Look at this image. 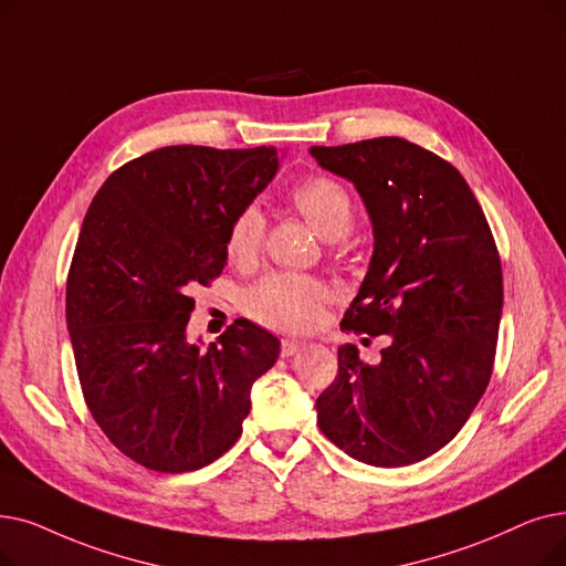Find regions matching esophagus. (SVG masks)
Here are the masks:
<instances>
[{
    "label": "esophagus",
    "instance_id": "1",
    "mask_svg": "<svg viewBox=\"0 0 566 566\" xmlns=\"http://www.w3.org/2000/svg\"><path fill=\"white\" fill-rule=\"evenodd\" d=\"M305 347H307V342H303V339H293V337L282 339V356L289 358V356H293V354L303 352Z\"/></svg>",
    "mask_w": 566,
    "mask_h": 566
}]
</instances>
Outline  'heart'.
<instances>
[{
  "label": "heart",
  "instance_id": "heart-1",
  "mask_svg": "<svg viewBox=\"0 0 566 566\" xmlns=\"http://www.w3.org/2000/svg\"><path fill=\"white\" fill-rule=\"evenodd\" d=\"M291 201L307 224L328 242L347 238L354 227V201L337 180L314 176L291 191ZM265 233V217L259 208H244L233 219L227 238V256L233 265L248 268L256 261ZM328 301L322 282L303 275H270L248 293V312L259 324L303 333L318 324Z\"/></svg>",
  "mask_w": 566,
  "mask_h": 566
}]
</instances>
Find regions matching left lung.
<instances>
[{"instance_id": "left-lung-1", "label": "left lung", "mask_w": 566, "mask_h": 566, "mask_svg": "<svg viewBox=\"0 0 566 566\" xmlns=\"http://www.w3.org/2000/svg\"><path fill=\"white\" fill-rule=\"evenodd\" d=\"M310 155L354 182L373 222L342 328L390 337L377 365L342 344L316 423L358 462H421L460 432L493 375L504 301L493 233L458 168L421 145L384 136Z\"/></svg>"}]
</instances>
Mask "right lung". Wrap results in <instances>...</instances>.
I'll use <instances>...</instances> for the list:
<instances>
[{"label":"right lung","mask_w":566,"mask_h":566,"mask_svg":"<svg viewBox=\"0 0 566 566\" xmlns=\"http://www.w3.org/2000/svg\"><path fill=\"white\" fill-rule=\"evenodd\" d=\"M277 168L275 147H159L117 168L85 214L66 280L73 358L94 421L147 470L224 455L280 356L248 318L208 347L187 335L189 291L222 273L233 219Z\"/></svg>","instance_id":"right-lung-1"}]
</instances>
